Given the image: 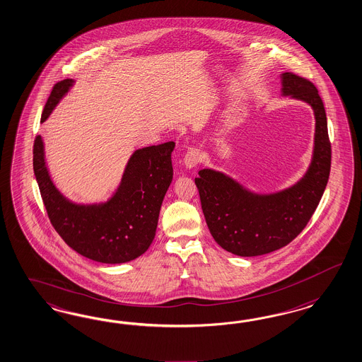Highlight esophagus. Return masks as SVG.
<instances>
[{
    "label": "esophagus",
    "mask_w": 362,
    "mask_h": 362,
    "mask_svg": "<svg viewBox=\"0 0 362 362\" xmlns=\"http://www.w3.org/2000/svg\"><path fill=\"white\" fill-rule=\"evenodd\" d=\"M199 161H201V152H199V149H197V148H193V149L187 151V153H186L185 157H184V164H185L186 168H193V166H196Z\"/></svg>",
    "instance_id": "obj_1"
}]
</instances>
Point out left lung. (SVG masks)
<instances>
[{"instance_id": "8db88e82", "label": "left lung", "mask_w": 362, "mask_h": 362, "mask_svg": "<svg viewBox=\"0 0 362 362\" xmlns=\"http://www.w3.org/2000/svg\"><path fill=\"white\" fill-rule=\"evenodd\" d=\"M283 95L310 104L316 117L315 151L303 180L276 194L259 196L211 169L199 170L196 185L207 228L218 245L239 257H258L287 246L307 226L331 172L327 115L315 84L283 74Z\"/></svg>"}]
</instances>
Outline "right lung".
<instances>
[{"label":"right lung","instance_id":"1","mask_svg":"<svg viewBox=\"0 0 362 362\" xmlns=\"http://www.w3.org/2000/svg\"><path fill=\"white\" fill-rule=\"evenodd\" d=\"M71 84L73 79H64L52 87L42 123ZM173 141L137 149L114 197L102 205L84 206L67 201L52 184L38 134L33 168L52 228L78 254L95 262L116 264L140 257L156 235L160 207L173 178Z\"/></svg>","mask_w":362,"mask_h":362}]
</instances>
